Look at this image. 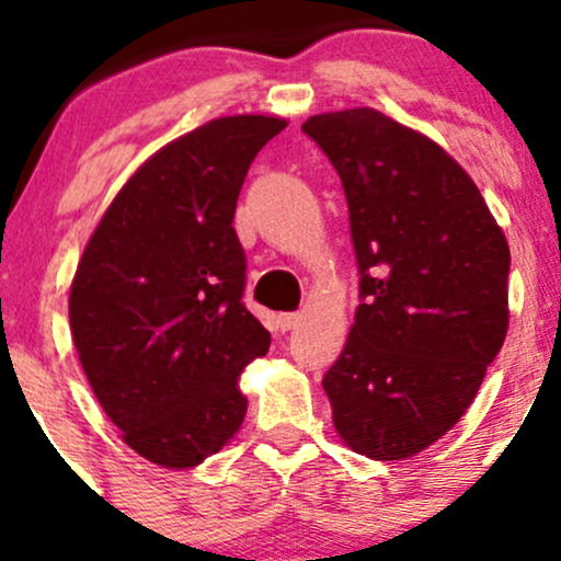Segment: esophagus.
Listing matches in <instances>:
<instances>
[{"label":"esophagus","mask_w":561,"mask_h":561,"mask_svg":"<svg viewBox=\"0 0 561 561\" xmlns=\"http://www.w3.org/2000/svg\"><path fill=\"white\" fill-rule=\"evenodd\" d=\"M300 313H279V327H282V330H295V327H298L300 324Z\"/></svg>","instance_id":"obj_1"}]
</instances>
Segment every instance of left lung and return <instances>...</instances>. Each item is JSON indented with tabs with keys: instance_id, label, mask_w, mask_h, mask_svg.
I'll use <instances>...</instances> for the list:
<instances>
[{
	"instance_id": "obj_1",
	"label": "left lung",
	"mask_w": 561,
	"mask_h": 561,
	"mask_svg": "<svg viewBox=\"0 0 561 561\" xmlns=\"http://www.w3.org/2000/svg\"><path fill=\"white\" fill-rule=\"evenodd\" d=\"M343 182L362 302L324 375L340 440L375 461L465 416L508 330V242L472 176L375 107L300 126Z\"/></svg>"
}]
</instances>
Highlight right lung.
Here are the masks:
<instances>
[{"instance_id": "add662e5", "label": "right lung", "mask_w": 561, "mask_h": 561, "mask_svg": "<svg viewBox=\"0 0 561 561\" xmlns=\"http://www.w3.org/2000/svg\"><path fill=\"white\" fill-rule=\"evenodd\" d=\"M287 126L224 115L169 141L121 186L70 285L76 353L121 440L165 469L203 465L240 433L242 369L272 334L244 308L237 197Z\"/></svg>"}]
</instances>
